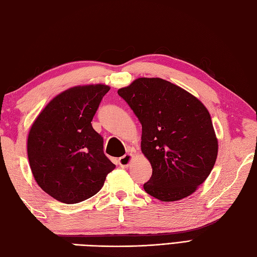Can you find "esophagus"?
<instances>
[{"label": "esophagus", "instance_id": "esophagus-1", "mask_svg": "<svg viewBox=\"0 0 257 257\" xmlns=\"http://www.w3.org/2000/svg\"><path fill=\"white\" fill-rule=\"evenodd\" d=\"M133 159V155L132 154H127L124 155L123 157L119 158V166L121 168H128V166L130 165V162H132Z\"/></svg>", "mask_w": 257, "mask_h": 257}]
</instances>
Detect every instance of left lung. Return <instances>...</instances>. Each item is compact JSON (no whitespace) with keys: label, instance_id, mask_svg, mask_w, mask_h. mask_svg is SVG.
Instances as JSON below:
<instances>
[{"label":"left lung","instance_id":"8db88e82","mask_svg":"<svg viewBox=\"0 0 257 257\" xmlns=\"http://www.w3.org/2000/svg\"><path fill=\"white\" fill-rule=\"evenodd\" d=\"M118 95L143 125L141 151L152 167L146 192L162 202L192 194L209 177L219 148L203 103L161 78H138Z\"/></svg>","mask_w":257,"mask_h":257}]
</instances>
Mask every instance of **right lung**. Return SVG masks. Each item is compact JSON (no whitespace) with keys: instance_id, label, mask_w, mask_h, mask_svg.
<instances>
[{"instance_id":"obj_1","label":"right lung","mask_w":257,"mask_h":257,"mask_svg":"<svg viewBox=\"0 0 257 257\" xmlns=\"http://www.w3.org/2000/svg\"><path fill=\"white\" fill-rule=\"evenodd\" d=\"M109 89L97 84L65 90L32 124L27 139L32 173L43 191L63 203L91 198L116 167L103 154V138L91 125Z\"/></svg>"}]
</instances>
